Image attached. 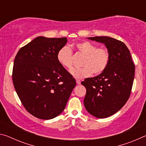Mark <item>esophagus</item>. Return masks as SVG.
I'll return each instance as SVG.
<instances>
[{
    "instance_id": "esophagus-1",
    "label": "esophagus",
    "mask_w": 146,
    "mask_h": 146,
    "mask_svg": "<svg viewBox=\"0 0 146 146\" xmlns=\"http://www.w3.org/2000/svg\"><path fill=\"white\" fill-rule=\"evenodd\" d=\"M76 84H80V83H81L80 80H76Z\"/></svg>"
}]
</instances>
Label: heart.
Returning <instances> with one entry per match:
<instances>
[{
	"label": "heart",
	"instance_id": "heart-1",
	"mask_svg": "<svg viewBox=\"0 0 146 146\" xmlns=\"http://www.w3.org/2000/svg\"><path fill=\"white\" fill-rule=\"evenodd\" d=\"M75 48L81 55L84 56L82 68L74 69L71 74L77 79L88 77L93 73L98 75L105 70L109 62V53L104 47L97 48L96 44L89 41L78 42L75 45ZM72 51L67 46L59 49L56 55L57 60L63 67L70 70L73 68Z\"/></svg>",
	"mask_w": 146,
	"mask_h": 146
}]
</instances>
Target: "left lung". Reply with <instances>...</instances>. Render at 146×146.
Returning a JSON list of instances; mask_svg holds the SVG:
<instances>
[{
	"label": "left lung",
	"mask_w": 146,
	"mask_h": 146,
	"mask_svg": "<svg viewBox=\"0 0 146 146\" xmlns=\"http://www.w3.org/2000/svg\"><path fill=\"white\" fill-rule=\"evenodd\" d=\"M87 38L104 44L109 53V62L100 75L81 82L86 89L84 104L94 117H109L118 111L129 99L135 65L129 50L122 42L109 36Z\"/></svg>",
	"instance_id": "8db88e82"
}]
</instances>
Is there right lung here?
Listing matches in <instances>:
<instances>
[{
    "mask_svg": "<svg viewBox=\"0 0 146 146\" xmlns=\"http://www.w3.org/2000/svg\"><path fill=\"white\" fill-rule=\"evenodd\" d=\"M67 38L38 36L19 49L15 58L13 82L26 110L49 120L63 111L76 81L56 58Z\"/></svg>",
    "mask_w": 146,
    "mask_h": 146,
    "instance_id": "right-lung-1",
    "label": "right lung"
}]
</instances>
